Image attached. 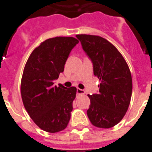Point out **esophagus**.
Listing matches in <instances>:
<instances>
[{"label":"esophagus","mask_w":152,"mask_h":152,"mask_svg":"<svg viewBox=\"0 0 152 152\" xmlns=\"http://www.w3.org/2000/svg\"><path fill=\"white\" fill-rule=\"evenodd\" d=\"M76 94L77 95H83V94H84V91L83 89H80V88H77L76 89Z\"/></svg>","instance_id":"34e87169"}]
</instances>
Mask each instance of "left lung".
Segmentation results:
<instances>
[{
	"instance_id": "obj_1",
	"label": "left lung",
	"mask_w": 152,
	"mask_h": 152,
	"mask_svg": "<svg viewBox=\"0 0 152 152\" xmlns=\"http://www.w3.org/2000/svg\"><path fill=\"white\" fill-rule=\"evenodd\" d=\"M76 37L92 62L94 75L101 81L99 92L88 95V118L98 128L113 127L125 116L131 100L132 81L129 66L121 53L106 39L89 34Z\"/></svg>"
}]
</instances>
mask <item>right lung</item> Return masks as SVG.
<instances>
[{
	"mask_svg": "<svg viewBox=\"0 0 152 152\" xmlns=\"http://www.w3.org/2000/svg\"><path fill=\"white\" fill-rule=\"evenodd\" d=\"M79 43L72 37L46 39L34 50L25 65L21 80L24 107L34 122L44 131L57 132L69 124L76 98L75 87L54 85L72 50Z\"/></svg>",
	"mask_w": 152,
	"mask_h": 152,
	"instance_id": "1",
	"label": "right lung"
}]
</instances>
